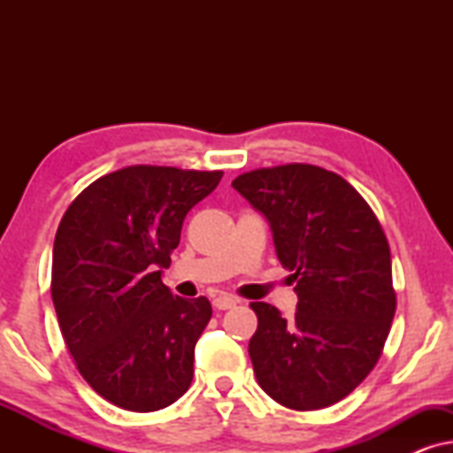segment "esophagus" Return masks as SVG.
<instances>
[{
    "mask_svg": "<svg viewBox=\"0 0 453 453\" xmlns=\"http://www.w3.org/2000/svg\"><path fill=\"white\" fill-rule=\"evenodd\" d=\"M237 303H239V299L237 296H233V295H226V293H219L214 296V301H212V305L219 309V311H226V309H233V307H237Z\"/></svg>",
    "mask_w": 453,
    "mask_h": 453,
    "instance_id": "1",
    "label": "esophagus"
}]
</instances>
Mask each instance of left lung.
Segmentation results:
<instances>
[{
  "label": "left lung",
  "instance_id": "left-lung-1",
  "mask_svg": "<svg viewBox=\"0 0 453 453\" xmlns=\"http://www.w3.org/2000/svg\"><path fill=\"white\" fill-rule=\"evenodd\" d=\"M233 188L270 222L299 296L293 319L251 303L257 330L250 357L259 388L293 411L336 404L380 361L395 313L380 220L349 181L315 165L256 169Z\"/></svg>",
  "mask_w": 453,
  "mask_h": 453
}]
</instances>
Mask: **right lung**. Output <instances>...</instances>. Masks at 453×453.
Wrapping results in <instances>:
<instances>
[{"mask_svg": "<svg viewBox=\"0 0 453 453\" xmlns=\"http://www.w3.org/2000/svg\"><path fill=\"white\" fill-rule=\"evenodd\" d=\"M222 171L135 165L90 183L65 210L53 243L51 296L80 375L111 404L166 408L194 380L206 296L163 284L185 216Z\"/></svg>", "mask_w": 453, "mask_h": 453, "instance_id": "add662e5", "label": "right lung"}]
</instances>
